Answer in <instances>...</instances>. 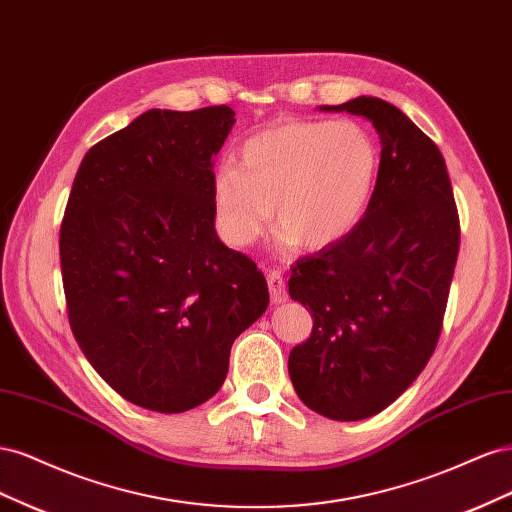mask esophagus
Instances as JSON below:
<instances>
[{
	"label": "esophagus",
	"instance_id": "34e87169",
	"mask_svg": "<svg viewBox=\"0 0 512 512\" xmlns=\"http://www.w3.org/2000/svg\"><path fill=\"white\" fill-rule=\"evenodd\" d=\"M267 284H269V292H271L273 303H284L288 299L286 282H284V275H282L280 269H269L267 271Z\"/></svg>",
	"mask_w": 512,
	"mask_h": 512
}]
</instances>
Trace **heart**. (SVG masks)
<instances>
[{"instance_id": "b5f03b06", "label": "heart", "mask_w": 512, "mask_h": 512, "mask_svg": "<svg viewBox=\"0 0 512 512\" xmlns=\"http://www.w3.org/2000/svg\"><path fill=\"white\" fill-rule=\"evenodd\" d=\"M380 153L352 121H282L239 147L237 168L213 177L218 224L232 245H250L275 220L309 250L344 239L376 188Z\"/></svg>"}]
</instances>
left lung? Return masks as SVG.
<instances>
[{"label": "left lung", "mask_w": 512, "mask_h": 512, "mask_svg": "<svg viewBox=\"0 0 512 512\" xmlns=\"http://www.w3.org/2000/svg\"><path fill=\"white\" fill-rule=\"evenodd\" d=\"M322 108L367 117L382 156L361 222L292 267L290 297L314 327L288 371L307 408L361 421L391 406L436 350L461 228L438 145L397 106L361 96Z\"/></svg>", "instance_id": "left-lung-1"}]
</instances>
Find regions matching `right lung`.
Returning a JSON list of instances; mask_svg holds the SVG:
<instances>
[{
	"mask_svg": "<svg viewBox=\"0 0 512 512\" xmlns=\"http://www.w3.org/2000/svg\"><path fill=\"white\" fill-rule=\"evenodd\" d=\"M226 104L153 111L91 147L59 228L70 329L130 404L175 414L205 404L232 342L269 305L252 258L215 235L213 158Z\"/></svg>",
	"mask_w": 512,
	"mask_h": 512,
	"instance_id": "add662e5",
	"label": "right lung"
}]
</instances>
